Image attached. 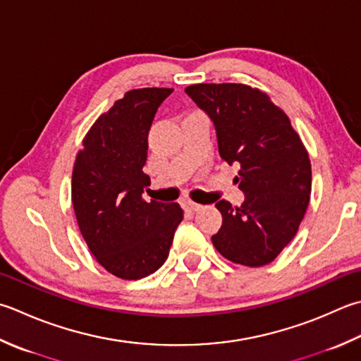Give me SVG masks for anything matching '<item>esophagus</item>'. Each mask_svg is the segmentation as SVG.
Listing matches in <instances>:
<instances>
[{
	"label": "esophagus",
	"instance_id": "1",
	"mask_svg": "<svg viewBox=\"0 0 361 361\" xmlns=\"http://www.w3.org/2000/svg\"><path fill=\"white\" fill-rule=\"evenodd\" d=\"M185 204H186V208H188V209H190V211H199V209H202V208H203L202 204L195 203V202H190V200L185 202Z\"/></svg>",
	"mask_w": 361,
	"mask_h": 361
}]
</instances>
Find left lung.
<instances>
[{
  "label": "left lung",
  "instance_id": "8db88e82",
  "mask_svg": "<svg viewBox=\"0 0 361 361\" xmlns=\"http://www.w3.org/2000/svg\"><path fill=\"white\" fill-rule=\"evenodd\" d=\"M214 125L219 153L241 171V207L219 200L222 227L211 236L236 264H269L299 230L312 194V164L288 116L245 84H194L185 89Z\"/></svg>",
  "mask_w": 361,
  "mask_h": 361
}]
</instances>
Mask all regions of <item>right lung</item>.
I'll list each match as a JSON object with an SVG mask.
<instances>
[{"mask_svg": "<svg viewBox=\"0 0 361 361\" xmlns=\"http://www.w3.org/2000/svg\"><path fill=\"white\" fill-rule=\"evenodd\" d=\"M173 89L126 92L97 118L82 140L72 176L78 227L98 263L125 280L158 271L169 257L183 221L178 203L142 199L148 131L158 108Z\"/></svg>", "mask_w": 361, "mask_h": 361, "instance_id": "obj_1", "label": "right lung"}]
</instances>
